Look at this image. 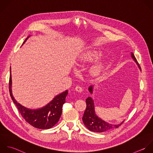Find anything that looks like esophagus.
I'll return each mask as SVG.
<instances>
[{
    "label": "esophagus",
    "instance_id": "esophagus-1",
    "mask_svg": "<svg viewBox=\"0 0 153 153\" xmlns=\"http://www.w3.org/2000/svg\"><path fill=\"white\" fill-rule=\"evenodd\" d=\"M75 89L77 92H82L83 91V88L82 87H80V86H77L76 88H75Z\"/></svg>",
    "mask_w": 153,
    "mask_h": 153
}]
</instances>
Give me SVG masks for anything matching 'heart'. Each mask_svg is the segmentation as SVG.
Masks as SVG:
<instances>
[{"label": "heart", "instance_id": "heart-1", "mask_svg": "<svg viewBox=\"0 0 153 153\" xmlns=\"http://www.w3.org/2000/svg\"><path fill=\"white\" fill-rule=\"evenodd\" d=\"M100 53L96 51H88L82 55L79 59L80 62L86 63L91 62L98 59L100 56ZM102 69V65L101 64H96L92 67L91 73L93 75L97 76L100 73Z\"/></svg>", "mask_w": 153, "mask_h": 153}]
</instances>
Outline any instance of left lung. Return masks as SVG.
Here are the masks:
<instances>
[{
  "mask_svg": "<svg viewBox=\"0 0 153 153\" xmlns=\"http://www.w3.org/2000/svg\"><path fill=\"white\" fill-rule=\"evenodd\" d=\"M131 56L134 59L140 69L141 70L140 64L132 52L131 53ZM89 91L91 94H92L93 86H91L89 88ZM86 108L83 114L82 120L84 125L89 131L94 132H104L117 128L123 123V122L120 125H113L105 122L96 115L94 100L91 97L86 98Z\"/></svg>",
  "mask_w": 153,
  "mask_h": 153,
  "instance_id": "1",
  "label": "left lung"
}]
</instances>
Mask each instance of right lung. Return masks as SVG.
Listing matches in <instances>:
<instances>
[{"instance_id":"add662e5","label":"right lung","mask_w":153,"mask_h":153,"mask_svg":"<svg viewBox=\"0 0 153 153\" xmlns=\"http://www.w3.org/2000/svg\"><path fill=\"white\" fill-rule=\"evenodd\" d=\"M29 37L24 40L23 44ZM10 73L9 83L10 95L13 103L16 105L18 111L25 120L33 127L41 129H50L56 125L61 116L62 107L65 102V98L68 94V91L66 90L65 92L56 95L49 103L42 108L36 110L29 109L19 104L13 98L11 89L12 78L10 67Z\"/></svg>"}]
</instances>
